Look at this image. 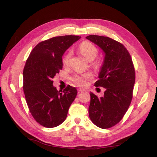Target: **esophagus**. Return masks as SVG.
<instances>
[{
	"label": "esophagus",
	"instance_id": "1",
	"mask_svg": "<svg viewBox=\"0 0 157 157\" xmlns=\"http://www.w3.org/2000/svg\"><path fill=\"white\" fill-rule=\"evenodd\" d=\"M78 90L79 92H84L85 91V90L84 89H82V88H78Z\"/></svg>",
	"mask_w": 157,
	"mask_h": 157
}]
</instances>
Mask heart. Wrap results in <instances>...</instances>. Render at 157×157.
Returning a JSON list of instances; mask_svg holds the SVG:
<instances>
[{"label": "heart", "instance_id": "heart-1", "mask_svg": "<svg viewBox=\"0 0 157 157\" xmlns=\"http://www.w3.org/2000/svg\"><path fill=\"white\" fill-rule=\"evenodd\" d=\"M78 49L81 53L89 61H93L95 60L98 53L97 48L88 41H84V42L81 43L79 46ZM71 56V52L69 51L63 56V63L64 65H67L69 63ZM92 74L91 73H86L74 76L72 79L78 86H84L86 85L88 80L92 79Z\"/></svg>", "mask_w": 157, "mask_h": 157}]
</instances>
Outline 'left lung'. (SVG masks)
<instances>
[{
    "label": "left lung",
    "mask_w": 157,
    "mask_h": 157,
    "mask_svg": "<svg viewBox=\"0 0 157 157\" xmlns=\"http://www.w3.org/2000/svg\"><path fill=\"white\" fill-rule=\"evenodd\" d=\"M86 38L104 53L99 79L94 85L105 91L100 98L90 92L89 117L98 127L109 128L120 122L130 104L136 78L134 64L127 49L118 41L96 35Z\"/></svg>",
    "instance_id": "left-lung-1"
}]
</instances>
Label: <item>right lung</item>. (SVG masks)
I'll return each mask as SVG.
<instances>
[{
    "mask_svg": "<svg viewBox=\"0 0 157 157\" xmlns=\"http://www.w3.org/2000/svg\"><path fill=\"white\" fill-rule=\"evenodd\" d=\"M81 37H52L37 44L24 67L23 92L32 117L47 128L59 126L67 118L69 108L78 91L68 85L63 91L53 86L52 79L62 69V56Z\"/></svg>",
    "mask_w": 157,
    "mask_h": 157,
    "instance_id": "1",
    "label": "right lung"
}]
</instances>
